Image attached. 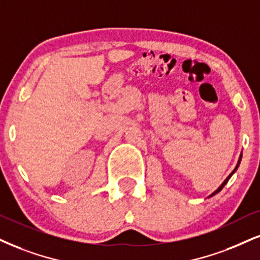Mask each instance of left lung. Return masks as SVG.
I'll use <instances>...</instances> for the list:
<instances>
[{
    "instance_id": "obj_1",
    "label": "left lung",
    "mask_w": 260,
    "mask_h": 260,
    "mask_svg": "<svg viewBox=\"0 0 260 260\" xmlns=\"http://www.w3.org/2000/svg\"><path fill=\"white\" fill-rule=\"evenodd\" d=\"M240 161H241V156H240V159H239V162H238V165H236V168H235V169H234V171L232 172V174H230V175L228 176V177H226V179H225V181H224V182H223V183H222V184H220V187H219L218 189H217V190H216V191H214V193H212V195H210V197H213V195H214V194L219 193V191H220V190H222V189H223V187H224V185H225L226 183H228L229 178H230V177H232V176H233V174H234V172H235V171H236V170H238V168H239V165H240Z\"/></svg>"
}]
</instances>
